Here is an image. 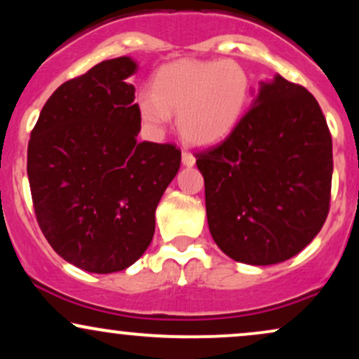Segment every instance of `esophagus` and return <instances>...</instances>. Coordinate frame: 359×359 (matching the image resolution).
I'll use <instances>...</instances> for the list:
<instances>
[{
	"instance_id": "34e87169",
	"label": "esophagus",
	"mask_w": 359,
	"mask_h": 359,
	"mask_svg": "<svg viewBox=\"0 0 359 359\" xmlns=\"http://www.w3.org/2000/svg\"><path fill=\"white\" fill-rule=\"evenodd\" d=\"M182 163L185 167H192L194 163H196V158H194L192 154H189V151H182Z\"/></svg>"
}]
</instances>
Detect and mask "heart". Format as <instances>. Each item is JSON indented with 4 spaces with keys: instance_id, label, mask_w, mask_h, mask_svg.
I'll use <instances>...</instances> for the list:
<instances>
[{
    "instance_id": "heart-1",
    "label": "heart",
    "mask_w": 359,
    "mask_h": 359,
    "mask_svg": "<svg viewBox=\"0 0 359 359\" xmlns=\"http://www.w3.org/2000/svg\"><path fill=\"white\" fill-rule=\"evenodd\" d=\"M251 77L236 60L180 59L162 65L154 82L138 90L140 118L155 133L177 113L187 143L212 145L228 137L245 114Z\"/></svg>"
}]
</instances>
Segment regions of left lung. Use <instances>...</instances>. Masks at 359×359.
Returning <instances> with one entry per match:
<instances>
[{"instance_id": "left-lung-1", "label": "left lung", "mask_w": 359, "mask_h": 359, "mask_svg": "<svg viewBox=\"0 0 359 359\" xmlns=\"http://www.w3.org/2000/svg\"><path fill=\"white\" fill-rule=\"evenodd\" d=\"M209 231L236 262L295 257L324 226L331 203L332 138L319 102L277 76L224 142L196 154Z\"/></svg>"}]
</instances>
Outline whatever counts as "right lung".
Instances as JSON below:
<instances>
[{
    "label": "right lung",
    "instance_id": "right-lung-1",
    "mask_svg": "<svg viewBox=\"0 0 359 359\" xmlns=\"http://www.w3.org/2000/svg\"><path fill=\"white\" fill-rule=\"evenodd\" d=\"M130 57L104 60L48 97L28 142L36 222L57 255L90 273L133 265L180 167L172 143L138 142Z\"/></svg>",
    "mask_w": 359,
    "mask_h": 359
}]
</instances>
